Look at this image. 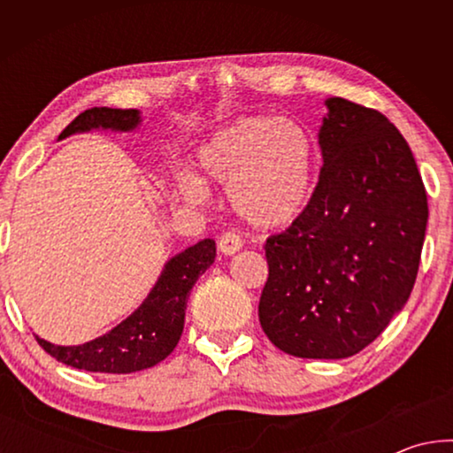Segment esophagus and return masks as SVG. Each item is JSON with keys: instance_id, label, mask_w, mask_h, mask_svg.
<instances>
[{"instance_id": "obj_1", "label": "esophagus", "mask_w": 453, "mask_h": 453, "mask_svg": "<svg viewBox=\"0 0 453 453\" xmlns=\"http://www.w3.org/2000/svg\"><path fill=\"white\" fill-rule=\"evenodd\" d=\"M242 245H243V240L235 232L221 234L219 242H218L219 251H224L226 256H232V254H235V251H240Z\"/></svg>"}]
</instances>
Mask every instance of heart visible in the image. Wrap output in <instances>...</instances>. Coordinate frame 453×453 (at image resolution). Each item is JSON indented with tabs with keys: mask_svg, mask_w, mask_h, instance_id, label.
<instances>
[{
	"mask_svg": "<svg viewBox=\"0 0 453 453\" xmlns=\"http://www.w3.org/2000/svg\"><path fill=\"white\" fill-rule=\"evenodd\" d=\"M208 180L227 186L234 211L259 229L283 227L308 208L316 150L305 129L286 118L256 116L221 129L197 153ZM188 202H202L203 183L180 181Z\"/></svg>",
	"mask_w": 453,
	"mask_h": 453,
	"instance_id": "b5f03b06",
	"label": "heart"
}]
</instances>
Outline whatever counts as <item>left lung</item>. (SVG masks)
Here are the masks:
<instances>
[{
  "instance_id": "obj_1",
  "label": "left lung",
  "mask_w": 453,
  "mask_h": 453,
  "mask_svg": "<svg viewBox=\"0 0 453 453\" xmlns=\"http://www.w3.org/2000/svg\"><path fill=\"white\" fill-rule=\"evenodd\" d=\"M324 165L305 211L264 245L270 275L259 324L296 357L362 351L408 302L427 196L403 135L383 113L329 97Z\"/></svg>"
}]
</instances>
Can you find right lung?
Masks as SVG:
<instances>
[{
	"instance_id": "obj_1",
	"label": "right lung",
	"mask_w": 453,
	"mask_h": 453,
	"mask_svg": "<svg viewBox=\"0 0 453 453\" xmlns=\"http://www.w3.org/2000/svg\"><path fill=\"white\" fill-rule=\"evenodd\" d=\"M140 124L137 110H111V107H91L80 113L61 137L94 127L104 129H134ZM216 259V242L203 240L191 245L165 264L156 288L148 300L126 321L94 342L83 346H53L35 337L37 343L58 362L78 370L99 373H132L162 362L178 346L186 318L189 289Z\"/></svg>"
}]
</instances>
